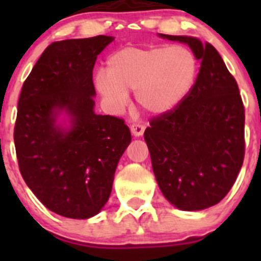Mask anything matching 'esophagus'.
Returning a JSON list of instances; mask_svg holds the SVG:
<instances>
[{"label": "esophagus", "mask_w": 261, "mask_h": 261, "mask_svg": "<svg viewBox=\"0 0 261 261\" xmlns=\"http://www.w3.org/2000/svg\"><path fill=\"white\" fill-rule=\"evenodd\" d=\"M144 130H145V126L142 125V124L135 123L130 125V132H132V135L136 136V137H140V136L144 135Z\"/></svg>", "instance_id": "1"}]
</instances>
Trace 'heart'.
I'll use <instances>...</instances> for the list:
<instances>
[{
  "label": "heart",
  "instance_id": "b5f03b06",
  "mask_svg": "<svg viewBox=\"0 0 261 261\" xmlns=\"http://www.w3.org/2000/svg\"><path fill=\"white\" fill-rule=\"evenodd\" d=\"M199 62L180 44L125 47L108 57L106 73L96 75V89L115 107L128 103V91L151 114L170 112L183 102L195 85Z\"/></svg>",
  "mask_w": 261,
  "mask_h": 261
}]
</instances>
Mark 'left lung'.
I'll return each mask as SVG.
<instances>
[{"mask_svg": "<svg viewBox=\"0 0 261 261\" xmlns=\"http://www.w3.org/2000/svg\"><path fill=\"white\" fill-rule=\"evenodd\" d=\"M190 45L201 61L180 105L150 120L144 133L156 183L181 211H202L231 190L244 159V106L238 84L209 43L159 34Z\"/></svg>", "mask_w": 261, "mask_h": 261, "instance_id": "8db88e82", "label": "left lung"}]
</instances>
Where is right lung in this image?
<instances>
[{"instance_id":"add662e5","label":"right lung","mask_w":261,"mask_h":261,"mask_svg":"<svg viewBox=\"0 0 261 261\" xmlns=\"http://www.w3.org/2000/svg\"><path fill=\"white\" fill-rule=\"evenodd\" d=\"M112 36L55 41L22 86L14 144L23 179L49 211L85 220L102 211L132 141L123 119L96 115L93 69ZM65 112L68 129L56 124Z\"/></svg>"}]
</instances>
